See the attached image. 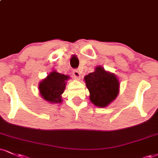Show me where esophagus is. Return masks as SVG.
Segmentation results:
<instances>
[{
  "label": "esophagus",
  "mask_w": 158,
  "mask_h": 158,
  "mask_svg": "<svg viewBox=\"0 0 158 158\" xmlns=\"http://www.w3.org/2000/svg\"><path fill=\"white\" fill-rule=\"evenodd\" d=\"M73 73L74 78H76V79H79V78H80V77H81L80 73H79V71H78L77 70H73V73Z\"/></svg>",
  "instance_id": "obj_1"
}]
</instances>
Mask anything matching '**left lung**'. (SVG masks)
<instances>
[{
  "label": "left lung",
  "mask_w": 158,
  "mask_h": 158,
  "mask_svg": "<svg viewBox=\"0 0 158 158\" xmlns=\"http://www.w3.org/2000/svg\"><path fill=\"white\" fill-rule=\"evenodd\" d=\"M84 79L90 92V102L97 107H107L118 94L120 84L118 78L102 66H97L95 71L85 76Z\"/></svg>",
  "instance_id": "8db88e82"
}]
</instances>
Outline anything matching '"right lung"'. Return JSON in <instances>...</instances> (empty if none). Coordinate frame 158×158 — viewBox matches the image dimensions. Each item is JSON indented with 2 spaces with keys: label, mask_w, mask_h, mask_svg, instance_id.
<instances>
[{
  "label": "right lung",
  "mask_w": 158,
  "mask_h": 158,
  "mask_svg": "<svg viewBox=\"0 0 158 158\" xmlns=\"http://www.w3.org/2000/svg\"><path fill=\"white\" fill-rule=\"evenodd\" d=\"M68 76L53 71L48 77L39 84V90L42 98L51 104H59L62 102L61 95L65 88Z\"/></svg>",
  "instance_id": "add662e5"
}]
</instances>
